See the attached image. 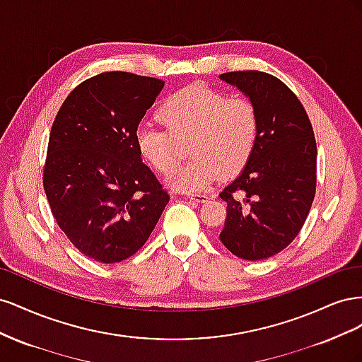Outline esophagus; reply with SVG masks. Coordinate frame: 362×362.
<instances>
[{
  "mask_svg": "<svg viewBox=\"0 0 362 362\" xmlns=\"http://www.w3.org/2000/svg\"><path fill=\"white\" fill-rule=\"evenodd\" d=\"M189 199L194 201V202L204 204V202L208 201V196L206 194H201V193H192V194H189Z\"/></svg>",
  "mask_w": 362,
  "mask_h": 362,
  "instance_id": "esophagus-1",
  "label": "esophagus"
}]
</instances>
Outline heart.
<instances>
[{"instance_id": "1", "label": "heart", "mask_w": 362, "mask_h": 362, "mask_svg": "<svg viewBox=\"0 0 362 362\" xmlns=\"http://www.w3.org/2000/svg\"><path fill=\"white\" fill-rule=\"evenodd\" d=\"M168 127L141 124L134 133L139 156L151 168L168 173L177 164L178 141H187L189 163L173 170L168 185L196 193L218 177L231 178L249 163L259 134L255 105L246 98H226L205 84L185 86L172 93L158 110Z\"/></svg>"}]
</instances>
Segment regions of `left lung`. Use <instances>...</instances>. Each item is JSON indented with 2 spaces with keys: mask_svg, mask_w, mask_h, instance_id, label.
Segmentation results:
<instances>
[{
  "mask_svg": "<svg viewBox=\"0 0 362 362\" xmlns=\"http://www.w3.org/2000/svg\"><path fill=\"white\" fill-rule=\"evenodd\" d=\"M221 80L255 105L259 134L246 168L218 194L228 204L221 242L238 258L279 254L302 229L315 194L317 146L303 105L276 76L238 71Z\"/></svg>",
  "mask_w": 362,
  "mask_h": 362,
  "instance_id": "8db88e82",
  "label": "left lung"
}]
</instances>
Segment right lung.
Masks as SVG:
<instances>
[{"label": "right lung", "mask_w": 362, "mask_h": 362, "mask_svg": "<svg viewBox=\"0 0 362 362\" xmlns=\"http://www.w3.org/2000/svg\"><path fill=\"white\" fill-rule=\"evenodd\" d=\"M164 81L103 72L69 93L54 119L43 169L52 216L95 261H124L146 243L169 202L134 133Z\"/></svg>", "instance_id": "obj_1"}]
</instances>
